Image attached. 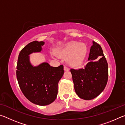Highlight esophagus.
Masks as SVG:
<instances>
[{
  "instance_id": "esophagus-1",
  "label": "esophagus",
  "mask_w": 125,
  "mask_h": 125,
  "mask_svg": "<svg viewBox=\"0 0 125 125\" xmlns=\"http://www.w3.org/2000/svg\"><path fill=\"white\" fill-rule=\"evenodd\" d=\"M64 70L65 71H68L69 70V69L68 67L66 66V65H64Z\"/></svg>"
}]
</instances>
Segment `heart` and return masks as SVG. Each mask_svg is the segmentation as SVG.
<instances>
[{"label": "heart", "instance_id": "b5f03b06", "mask_svg": "<svg viewBox=\"0 0 125 125\" xmlns=\"http://www.w3.org/2000/svg\"><path fill=\"white\" fill-rule=\"evenodd\" d=\"M57 54L62 57H67V62L72 66H77L83 62L86 53V47L83 43L72 41L64 47L56 51Z\"/></svg>", "mask_w": 125, "mask_h": 125}]
</instances>
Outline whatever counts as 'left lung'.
Masks as SVG:
<instances>
[{"mask_svg":"<svg viewBox=\"0 0 125 125\" xmlns=\"http://www.w3.org/2000/svg\"><path fill=\"white\" fill-rule=\"evenodd\" d=\"M88 62L83 68H72L71 72L76 94L80 98L89 100L104 90L108 79V64L101 46L93 41Z\"/></svg>","mask_w":125,"mask_h":125,"instance_id":"8db88e82","label":"left lung"}]
</instances>
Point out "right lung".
Returning a JSON list of instances; mask_svg holds the SVG:
<instances>
[{"mask_svg":"<svg viewBox=\"0 0 125 125\" xmlns=\"http://www.w3.org/2000/svg\"><path fill=\"white\" fill-rule=\"evenodd\" d=\"M45 42L35 41L21 51L16 66V77L25 96L35 104L49 105L53 102L58 93V84L64 74L63 65L54 67L43 62L33 66L29 55L42 51Z\"/></svg>","mask_w":125,"mask_h":125,"instance_id":"right-lung-1","label":"right lung"}]
</instances>
